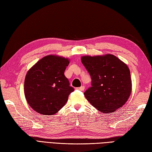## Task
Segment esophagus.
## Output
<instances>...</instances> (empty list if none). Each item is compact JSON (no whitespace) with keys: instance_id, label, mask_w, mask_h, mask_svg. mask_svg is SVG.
<instances>
[{"instance_id":"obj_1","label":"esophagus","mask_w":152,"mask_h":152,"mask_svg":"<svg viewBox=\"0 0 152 152\" xmlns=\"http://www.w3.org/2000/svg\"><path fill=\"white\" fill-rule=\"evenodd\" d=\"M76 89L80 90V91H83V90H84V89H85V87L83 86H82L81 87H80V88H77Z\"/></svg>"}]
</instances>
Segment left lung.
Masks as SVG:
<instances>
[{
    "label": "left lung",
    "mask_w": 152,
    "mask_h": 152,
    "mask_svg": "<svg viewBox=\"0 0 152 152\" xmlns=\"http://www.w3.org/2000/svg\"><path fill=\"white\" fill-rule=\"evenodd\" d=\"M81 60L91 78V87L84 93L87 100L103 113L121 108L129 97L132 89L127 64L111 54L83 56Z\"/></svg>",
    "instance_id": "1"
}]
</instances>
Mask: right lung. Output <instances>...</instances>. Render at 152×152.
I'll return each instance as SVG.
<instances>
[{
  "label": "right lung",
  "instance_id": "right-lung-1",
  "mask_svg": "<svg viewBox=\"0 0 152 152\" xmlns=\"http://www.w3.org/2000/svg\"><path fill=\"white\" fill-rule=\"evenodd\" d=\"M68 59L56 56L43 57L28 71L24 83L25 98L34 110L53 115L62 108L74 91L64 72Z\"/></svg>",
  "mask_w": 152,
  "mask_h": 152
}]
</instances>
